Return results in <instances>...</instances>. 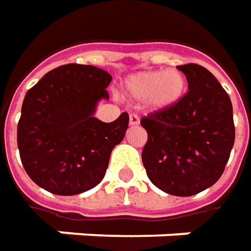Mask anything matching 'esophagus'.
<instances>
[{"label": "esophagus", "instance_id": "34e87169", "mask_svg": "<svg viewBox=\"0 0 251 251\" xmlns=\"http://www.w3.org/2000/svg\"><path fill=\"white\" fill-rule=\"evenodd\" d=\"M139 122H140L139 117H137V115H134V114H130V117H129V125L136 126V125H139Z\"/></svg>", "mask_w": 251, "mask_h": 251}]
</instances>
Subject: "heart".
<instances>
[{
    "label": "heart",
    "mask_w": 251,
    "mask_h": 251,
    "mask_svg": "<svg viewBox=\"0 0 251 251\" xmlns=\"http://www.w3.org/2000/svg\"><path fill=\"white\" fill-rule=\"evenodd\" d=\"M187 82L177 69L147 71L130 75L122 84V93L132 101H146L152 111H165L185 96Z\"/></svg>",
    "instance_id": "obj_1"
}]
</instances>
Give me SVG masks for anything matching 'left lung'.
<instances>
[{
	"label": "left lung",
	"mask_w": 251,
	"mask_h": 251,
	"mask_svg": "<svg viewBox=\"0 0 251 251\" xmlns=\"http://www.w3.org/2000/svg\"><path fill=\"white\" fill-rule=\"evenodd\" d=\"M187 93L172 108L143 118L149 139L142 152L147 176L162 192L187 197L222 175L235 143L230 99L204 66H177Z\"/></svg>",
	"instance_id": "obj_1"
}]
</instances>
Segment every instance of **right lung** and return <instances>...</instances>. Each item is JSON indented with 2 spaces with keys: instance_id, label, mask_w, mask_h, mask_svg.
<instances>
[{
  "instance_id": "add662e5",
  "label": "right lung",
  "mask_w": 251,
  "mask_h": 251,
  "mask_svg": "<svg viewBox=\"0 0 251 251\" xmlns=\"http://www.w3.org/2000/svg\"><path fill=\"white\" fill-rule=\"evenodd\" d=\"M112 76L93 65L58 66L26 93L18 147L30 179L50 193L74 196L102 180L112 149L124 140L129 115L114 122L94 117L108 100Z\"/></svg>"
}]
</instances>
